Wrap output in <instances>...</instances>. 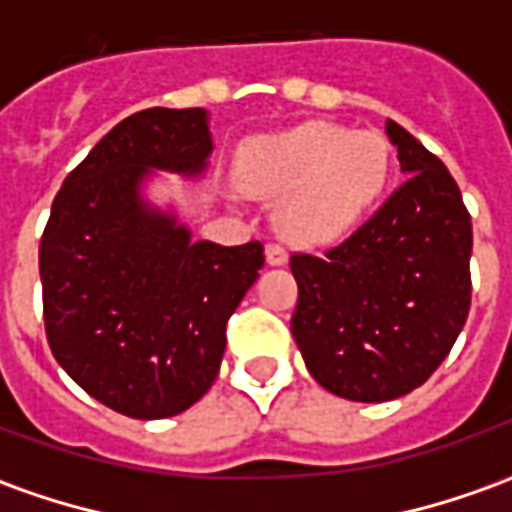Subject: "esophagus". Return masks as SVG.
I'll list each match as a JSON object with an SVG mask.
<instances>
[{
	"instance_id": "34e87169",
	"label": "esophagus",
	"mask_w": 512,
	"mask_h": 512,
	"mask_svg": "<svg viewBox=\"0 0 512 512\" xmlns=\"http://www.w3.org/2000/svg\"><path fill=\"white\" fill-rule=\"evenodd\" d=\"M266 263L268 266H285V263H288V252H285V246L268 244L266 246Z\"/></svg>"
}]
</instances>
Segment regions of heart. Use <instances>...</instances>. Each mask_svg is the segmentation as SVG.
<instances>
[{
    "label": "heart",
    "mask_w": 512,
    "mask_h": 512,
    "mask_svg": "<svg viewBox=\"0 0 512 512\" xmlns=\"http://www.w3.org/2000/svg\"><path fill=\"white\" fill-rule=\"evenodd\" d=\"M392 172V150L378 131L332 123L257 134L235 158L246 194L277 197L279 233L296 244H329L351 233L381 200Z\"/></svg>",
    "instance_id": "b5f03b06"
}]
</instances>
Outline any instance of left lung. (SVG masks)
Returning a JSON list of instances; mask_svg holds the SVG:
<instances>
[{"instance_id":"obj_1","label":"left lung","mask_w":512,"mask_h":512,"mask_svg":"<svg viewBox=\"0 0 512 512\" xmlns=\"http://www.w3.org/2000/svg\"><path fill=\"white\" fill-rule=\"evenodd\" d=\"M406 183L326 255H293V340L332 395L384 403L425 384L458 340L469 301L472 219L447 167L386 120Z\"/></svg>"}]
</instances>
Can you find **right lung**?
Returning a JSON list of instances; mask_svg holds the SVG:
<instances>
[{
  "instance_id": "add662e5",
  "label": "right lung",
  "mask_w": 512,
  "mask_h": 512,
  "mask_svg": "<svg viewBox=\"0 0 512 512\" xmlns=\"http://www.w3.org/2000/svg\"><path fill=\"white\" fill-rule=\"evenodd\" d=\"M205 109H145L65 178L40 241L51 354L87 395L134 419L175 417L216 381L227 321L263 268V244L194 241L147 200L156 172L202 178Z\"/></svg>"
}]
</instances>
